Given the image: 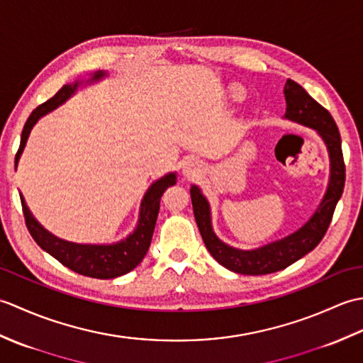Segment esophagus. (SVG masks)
<instances>
[{
  "mask_svg": "<svg viewBox=\"0 0 363 363\" xmlns=\"http://www.w3.org/2000/svg\"><path fill=\"white\" fill-rule=\"evenodd\" d=\"M198 169H199L198 162L194 160V159H190V160L186 162V165H184V174H186V176H194V174H196Z\"/></svg>",
  "mask_w": 363,
  "mask_h": 363,
  "instance_id": "obj_1",
  "label": "esophagus"
}]
</instances>
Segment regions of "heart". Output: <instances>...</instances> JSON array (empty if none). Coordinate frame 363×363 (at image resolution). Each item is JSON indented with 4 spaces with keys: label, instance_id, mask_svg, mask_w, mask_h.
Returning <instances> with one entry per match:
<instances>
[{
    "label": "heart",
    "instance_id": "b5f03b06",
    "mask_svg": "<svg viewBox=\"0 0 363 363\" xmlns=\"http://www.w3.org/2000/svg\"><path fill=\"white\" fill-rule=\"evenodd\" d=\"M234 96H235V98H240V91H238V90H234Z\"/></svg>",
    "mask_w": 363,
    "mask_h": 363
}]
</instances>
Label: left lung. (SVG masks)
I'll return each mask as SVG.
<instances>
[{"mask_svg": "<svg viewBox=\"0 0 363 363\" xmlns=\"http://www.w3.org/2000/svg\"><path fill=\"white\" fill-rule=\"evenodd\" d=\"M285 109L284 117L299 125L309 126L317 130L325 140L330 160V177L325 198L321 199L318 209L296 233L287 237L260 246L257 250H237L223 243L215 235L211 223V207L201 190L191 186L190 196L194 204V213L199 233L204 240L206 248L220 265L240 274H269L287 268L296 260L304 257L317 246L333 220L335 206L343 194L345 187V162L342 152V138L338 128L330 113L318 104L298 82L289 79L284 87Z\"/></svg>", "mask_w": 363, "mask_h": 363, "instance_id": "left-lung-1", "label": "left lung"}]
</instances>
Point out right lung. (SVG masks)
I'll list each match as a JSON object with an SVG mask.
<instances>
[{"mask_svg":"<svg viewBox=\"0 0 363 363\" xmlns=\"http://www.w3.org/2000/svg\"><path fill=\"white\" fill-rule=\"evenodd\" d=\"M106 76L104 72H96L90 82L99 81ZM79 87V82L67 84L60 89L56 95L50 98L48 101L40 104L37 109L33 111L29 115L28 121L25 123L21 133L20 148L15 156V168L20 160V156L25 145L28 142V137L30 129L34 128L37 120L43 117L45 113L56 109L57 106L64 104L68 98H70ZM176 184V173H168L159 181L151 184V187L146 190V194L142 199L140 204V213H138V223L133 234H129L125 240L113 245H82V243H73L67 242L52 235L48 233L40 223H38L34 215L30 213L28 206L25 203V198L20 195L23 215H25L26 228L29 234L33 235L35 243L45 250L54 259H57L60 264L67 268L73 269L74 273H79L89 277H96V279H112V277H118L126 274L140 264L143 260L146 251L150 248L154 226H156L159 207H160V198L164 191Z\"/></svg>","mask_w":363,"mask_h":363,"instance_id":"1","label":"right lung"}]
</instances>
